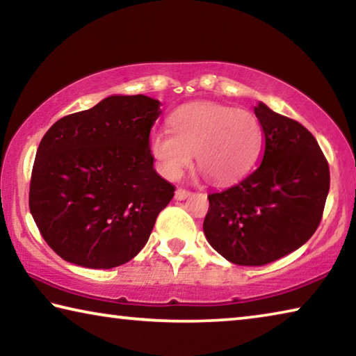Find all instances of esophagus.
Wrapping results in <instances>:
<instances>
[{"label": "esophagus", "mask_w": 356, "mask_h": 356, "mask_svg": "<svg viewBox=\"0 0 356 356\" xmlns=\"http://www.w3.org/2000/svg\"><path fill=\"white\" fill-rule=\"evenodd\" d=\"M191 195V193L188 190H184V188H177L176 190V195H174V197H176L177 201H182V200H186Z\"/></svg>", "instance_id": "obj_1"}]
</instances>
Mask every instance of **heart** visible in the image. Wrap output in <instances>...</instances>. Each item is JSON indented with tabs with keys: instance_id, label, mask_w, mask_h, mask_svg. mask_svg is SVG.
Returning <instances> with one entry per match:
<instances>
[{
	"instance_id": "heart-1",
	"label": "heart",
	"mask_w": 356,
	"mask_h": 356,
	"mask_svg": "<svg viewBox=\"0 0 356 356\" xmlns=\"http://www.w3.org/2000/svg\"><path fill=\"white\" fill-rule=\"evenodd\" d=\"M171 130H155L149 150L155 165L176 180L191 165L213 184L236 182L256 163L262 144V127L256 114L231 106L200 102L177 108L170 118Z\"/></svg>"
}]
</instances>
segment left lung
Instances as JSON below:
<instances>
[{"label":"left lung","instance_id":"left-lung-1","mask_svg":"<svg viewBox=\"0 0 356 356\" xmlns=\"http://www.w3.org/2000/svg\"><path fill=\"white\" fill-rule=\"evenodd\" d=\"M262 161L242 182L209 195L204 234L237 265L270 264L298 250L321 225L330 168L316 138L297 120L259 104Z\"/></svg>","mask_w":356,"mask_h":356}]
</instances>
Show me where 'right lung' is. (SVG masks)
Segmentation results:
<instances>
[{
	"mask_svg": "<svg viewBox=\"0 0 356 356\" xmlns=\"http://www.w3.org/2000/svg\"><path fill=\"white\" fill-rule=\"evenodd\" d=\"M160 102L111 95L48 129L35 154L29 210L64 261L113 268L147 243L176 186L154 170L150 129Z\"/></svg>",
	"mask_w": 356,
	"mask_h": 356,
	"instance_id": "1",
	"label": "right lung"
}]
</instances>
